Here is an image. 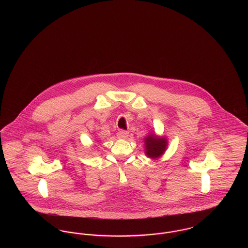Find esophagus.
Wrapping results in <instances>:
<instances>
[{
	"instance_id": "34e87169",
	"label": "esophagus",
	"mask_w": 248,
	"mask_h": 248,
	"mask_svg": "<svg viewBox=\"0 0 248 248\" xmlns=\"http://www.w3.org/2000/svg\"><path fill=\"white\" fill-rule=\"evenodd\" d=\"M117 136L120 139H126L128 137V132L125 130H119Z\"/></svg>"
}]
</instances>
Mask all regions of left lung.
Masks as SVG:
<instances>
[{"mask_svg": "<svg viewBox=\"0 0 248 248\" xmlns=\"http://www.w3.org/2000/svg\"><path fill=\"white\" fill-rule=\"evenodd\" d=\"M145 154L152 159L161 157L165 154L167 147V140L163 137H157L155 134L147 136L144 140Z\"/></svg>", "mask_w": 248, "mask_h": 248, "instance_id": "8db88e82", "label": "left lung"}]
</instances>
